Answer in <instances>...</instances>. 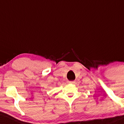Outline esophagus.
I'll return each instance as SVG.
<instances>
[{
  "instance_id": "1",
  "label": "esophagus",
  "mask_w": 124,
  "mask_h": 124,
  "mask_svg": "<svg viewBox=\"0 0 124 124\" xmlns=\"http://www.w3.org/2000/svg\"><path fill=\"white\" fill-rule=\"evenodd\" d=\"M69 83H70V84H74V83H75V81H69Z\"/></svg>"
}]
</instances>
